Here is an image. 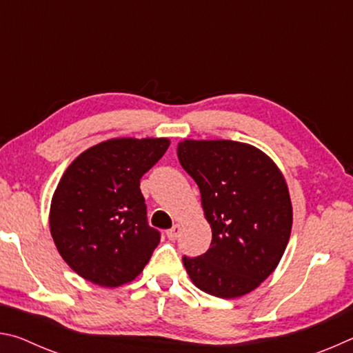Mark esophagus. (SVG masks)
<instances>
[{"instance_id": "esophagus-1", "label": "esophagus", "mask_w": 353, "mask_h": 353, "mask_svg": "<svg viewBox=\"0 0 353 353\" xmlns=\"http://www.w3.org/2000/svg\"><path fill=\"white\" fill-rule=\"evenodd\" d=\"M181 230H182L181 224H174L170 230H166V236H168L170 240H176V238L179 236V234H181Z\"/></svg>"}]
</instances>
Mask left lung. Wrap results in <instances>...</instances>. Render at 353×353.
Returning <instances> with one entry per match:
<instances>
[{"instance_id":"obj_1","label":"left lung","mask_w":353,"mask_h":353,"mask_svg":"<svg viewBox=\"0 0 353 353\" xmlns=\"http://www.w3.org/2000/svg\"><path fill=\"white\" fill-rule=\"evenodd\" d=\"M179 163L201 191L210 249L188 259V276L207 294L235 299L259 288L282 260L292 227L288 185L259 148L232 140L177 145Z\"/></svg>"}]
</instances>
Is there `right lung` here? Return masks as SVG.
<instances>
[{"label": "right lung", "mask_w": 353, "mask_h": 353, "mask_svg": "<svg viewBox=\"0 0 353 353\" xmlns=\"http://www.w3.org/2000/svg\"><path fill=\"white\" fill-rule=\"evenodd\" d=\"M170 139H110L70 163L50 207V230L76 274L104 288L132 282L160 243L146 221L140 179Z\"/></svg>", "instance_id": "add662e5"}]
</instances>
